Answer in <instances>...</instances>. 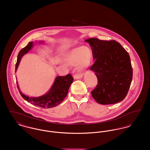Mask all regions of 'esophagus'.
Returning a JSON list of instances; mask_svg holds the SVG:
<instances>
[{"label": "esophagus", "mask_w": 150, "mask_h": 150, "mask_svg": "<svg viewBox=\"0 0 150 150\" xmlns=\"http://www.w3.org/2000/svg\"><path fill=\"white\" fill-rule=\"evenodd\" d=\"M83 77V74H75L74 75V79H80Z\"/></svg>", "instance_id": "1"}]
</instances>
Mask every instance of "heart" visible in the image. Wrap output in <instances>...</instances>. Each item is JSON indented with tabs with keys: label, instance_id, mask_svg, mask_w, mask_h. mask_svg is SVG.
Here are the masks:
<instances>
[{
	"label": "heart",
	"instance_id": "heart-1",
	"mask_svg": "<svg viewBox=\"0 0 150 150\" xmlns=\"http://www.w3.org/2000/svg\"><path fill=\"white\" fill-rule=\"evenodd\" d=\"M92 57L91 50L87 47H82L75 48L68 52L65 56V61L68 64H76L78 66L86 67L90 64Z\"/></svg>",
	"mask_w": 150,
	"mask_h": 150
}]
</instances>
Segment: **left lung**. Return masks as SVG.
<instances>
[{"mask_svg": "<svg viewBox=\"0 0 150 150\" xmlns=\"http://www.w3.org/2000/svg\"><path fill=\"white\" fill-rule=\"evenodd\" d=\"M91 46L95 63L90 68L98 84L91 94L97 102L109 105L127 96L132 80L133 71L128 53L115 40L91 38L85 40Z\"/></svg>", "mask_w": 150, "mask_h": 150, "instance_id": "obj_1", "label": "left lung"}]
</instances>
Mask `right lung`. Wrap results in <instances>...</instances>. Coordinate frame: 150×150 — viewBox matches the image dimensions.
Instances as JSON below:
<instances>
[{
    "label": "right lung",
    "mask_w": 150,
    "mask_h": 150,
    "mask_svg": "<svg viewBox=\"0 0 150 150\" xmlns=\"http://www.w3.org/2000/svg\"><path fill=\"white\" fill-rule=\"evenodd\" d=\"M33 44V42H30L27 46L19 51L16 65V71L18 67L21 57L32 49ZM73 81L74 78L69 74L66 76H59L55 79L54 82L50 90L46 94L37 98L29 97L23 94L19 88L18 82L17 84L19 93L24 100L37 106L43 108H50L59 105L63 102L67 96L69 88Z\"/></svg>",
    "instance_id": "right-lung-1"
}]
</instances>
